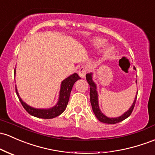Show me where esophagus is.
Wrapping results in <instances>:
<instances>
[{
  "mask_svg": "<svg viewBox=\"0 0 155 155\" xmlns=\"http://www.w3.org/2000/svg\"><path fill=\"white\" fill-rule=\"evenodd\" d=\"M86 74H87V70L85 68L81 67L79 70V73H78V74H79V76H80V78H81V79H84V78L85 77Z\"/></svg>",
  "mask_w": 155,
  "mask_h": 155,
  "instance_id": "obj_1",
  "label": "esophagus"
}]
</instances>
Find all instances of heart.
I'll return each instance as SVG.
<instances>
[{"mask_svg":"<svg viewBox=\"0 0 155 155\" xmlns=\"http://www.w3.org/2000/svg\"><path fill=\"white\" fill-rule=\"evenodd\" d=\"M107 40H105V39L101 38V37H95V38H93V40H92L91 45L94 48L98 49L104 46L107 44ZM114 48L112 46V45H109V46L105 48L104 49L101 57H100L99 59H97L96 62H95V64H96V65H98V64L102 63L104 61H105L106 59H107L111 57Z\"/></svg>","mask_w":155,"mask_h":155,"instance_id":"b5f03b06","label":"heart"}]
</instances>
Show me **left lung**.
Returning <instances> with one entry per match:
<instances>
[{
	"label": "left lung",
	"instance_id": "left-lung-1",
	"mask_svg": "<svg viewBox=\"0 0 155 155\" xmlns=\"http://www.w3.org/2000/svg\"><path fill=\"white\" fill-rule=\"evenodd\" d=\"M134 70H135V68H133ZM93 73H90L86 75V79L87 81L88 84L90 85V98H91V103L92 109H93V111L95 115L98 120L99 121L102 122V123L105 124H115L119 123V122L122 121V120H125L126 118H128L129 116L132 113V110H133L134 107H135L136 99H137V92L136 93V96L134 100L133 103H132V106L130 107V109L127 110V112H125L124 113L122 114L120 116L116 117V118H110V117L106 116V115L104 114L101 110H100L99 104H98V91H97V86L96 84L94 82L93 79ZM136 84H137V81H135Z\"/></svg>",
	"mask_w": 155,
	"mask_h": 155
}]
</instances>
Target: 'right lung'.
<instances>
[{"label":"right lung","instance_id":"add662e5","mask_svg":"<svg viewBox=\"0 0 155 155\" xmlns=\"http://www.w3.org/2000/svg\"><path fill=\"white\" fill-rule=\"evenodd\" d=\"M16 74V69H15V74ZM80 79L79 76H78L77 74L74 73V74H71L68 77L64 79L63 81L61 82L60 86V91L59 93V98L57 104L54 105V107L50 108H35L29 106L27 104L25 101L22 100L20 98L19 93L18 92L17 89V86H15L16 88V93L19 98L20 103L23 105L24 109L30 114L31 115L37 117V118H43V119H50L54 118L55 117L61 115L64 111L66 107H67L68 103L70 94H71V90H72L73 86H74V83L76 81L79 80Z\"/></svg>","mask_w":155,"mask_h":155}]
</instances>
